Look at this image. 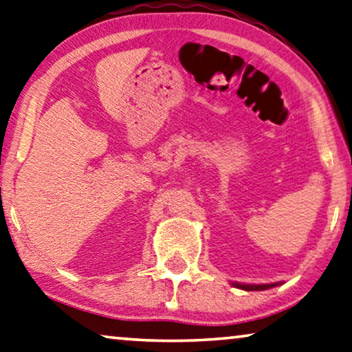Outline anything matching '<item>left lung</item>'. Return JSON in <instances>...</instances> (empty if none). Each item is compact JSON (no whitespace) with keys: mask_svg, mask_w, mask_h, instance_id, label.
I'll return each instance as SVG.
<instances>
[{"mask_svg":"<svg viewBox=\"0 0 352 352\" xmlns=\"http://www.w3.org/2000/svg\"><path fill=\"white\" fill-rule=\"evenodd\" d=\"M278 285H281V283H272V285H242V283H232L234 287H239V289L243 291H265Z\"/></svg>","mask_w":352,"mask_h":352,"instance_id":"1","label":"left lung"}]
</instances>
